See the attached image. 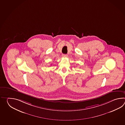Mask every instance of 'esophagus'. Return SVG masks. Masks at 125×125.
Masks as SVG:
<instances>
[{
    "instance_id": "esophagus-1",
    "label": "esophagus",
    "mask_w": 125,
    "mask_h": 125,
    "mask_svg": "<svg viewBox=\"0 0 125 125\" xmlns=\"http://www.w3.org/2000/svg\"><path fill=\"white\" fill-rule=\"evenodd\" d=\"M62 56L64 57V58H65V57H67L68 55H67V54H62Z\"/></svg>"
}]
</instances>
